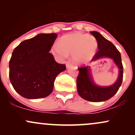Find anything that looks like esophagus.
<instances>
[{
    "label": "esophagus",
    "instance_id": "34e87169",
    "mask_svg": "<svg viewBox=\"0 0 135 135\" xmlns=\"http://www.w3.org/2000/svg\"><path fill=\"white\" fill-rule=\"evenodd\" d=\"M71 65H72V63H70L69 61H68V62H66V69H67V68L70 67V66Z\"/></svg>",
    "mask_w": 135,
    "mask_h": 135
}]
</instances>
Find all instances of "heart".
<instances>
[{
    "label": "heart",
    "mask_w": 135,
    "mask_h": 135,
    "mask_svg": "<svg viewBox=\"0 0 135 135\" xmlns=\"http://www.w3.org/2000/svg\"><path fill=\"white\" fill-rule=\"evenodd\" d=\"M97 47L98 42L94 36L74 33L62 37L59 40L58 44L52 45L51 51L54 56L60 59L72 55L74 62L82 63L94 56Z\"/></svg>",
    "instance_id": "1"
}]
</instances>
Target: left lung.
<instances>
[{
    "label": "left lung",
    "instance_id": "8db88e82",
    "mask_svg": "<svg viewBox=\"0 0 135 135\" xmlns=\"http://www.w3.org/2000/svg\"><path fill=\"white\" fill-rule=\"evenodd\" d=\"M98 42V51L94 55L93 61L103 58L112 59L119 69L117 79L113 84L101 86L94 82L89 66L79 68V75L77 78V92L84 100L93 102L106 101L115 94L121 86L123 79V66L120 52L111 42L106 39L99 32H91Z\"/></svg>",
    "mask_w": 135,
    "mask_h": 135
}]
</instances>
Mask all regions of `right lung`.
I'll list each match as a JSON object with an SVG mask.
<instances>
[{
  "label": "right lung",
  "instance_id": "1",
  "mask_svg": "<svg viewBox=\"0 0 135 135\" xmlns=\"http://www.w3.org/2000/svg\"><path fill=\"white\" fill-rule=\"evenodd\" d=\"M56 33H40L23 41L14 49L9 61V79L15 91L28 99L49 96L56 77L66 69L49 52Z\"/></svg>",
  "mask_w": 135,
  "mask_h": 135
}]
</instances>
